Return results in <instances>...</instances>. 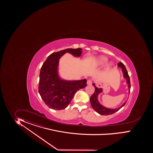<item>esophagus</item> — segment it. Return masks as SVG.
Returning <instances> with one entry per match:
<instances>
[{"label":"esophagus","mask_w":153,"mask_h":153,"mask_svg":"<svg viewBox=\"0 0 153 153\" xmlns=\"http://www.w3.org/2000/svg\"><path fill=\"white\" fill-rule=\"evenodd\" d=\"M91 84H92V81L91 79H88L87 81V85H91Z\"/></svg>","instance_id":"1"}]
</instances>
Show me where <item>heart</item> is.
<instances>
[{
	"label": "heart",
	"instance_id": "heart-1",
	"mask_svg": "<svg viewBox=\"0 0 153 153\" xmlns=\"http://www.w3.org/2000/svg\"><path fill=\"white\" fill-rule=\"evenodd\" d=\"M108 61V58L104 56H99L94 61V65L96 66H102L105 64ZM112 65L111 63H109L107 65V68H110Z\"/></svg>",
	"mask_w": 153,
	"mask_h": 153
}]
</instances>
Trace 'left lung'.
Returning a JSON list of instances; mask_svg holds the SVG:
<instances>
[{
	"instance_id": "8db88e82",
	"label": "left lung",
	"mask_w": 153,
	"mask_h": 153,
	"mask_svg": "<svg viewBox=\"0 0 153 153\" xmlns=\"http://www.w3.org/2000/svg\"><path fill=\"white\" fill-rule=\"evenodd\" d=\"M118 66L119 67L121 68L122 71L123 72V77L124 78H125L127 79V83L128 84V88H130V91L129 92H130V88H131V83H130V77L128 76V72L125 66V65H123L122 62H120L118 64ZM93 86L95 87V92L93 94V95H91V97H90V102H91V105L93 107V109L97 111V113H98L99 114H100V115H103V116H107V115H111L112 114L114 113H116V111H119L120 109L121 108L125 106V105L126 103V102H125L124 104L120 107V108H118L117 109H109V108H107L105 107L102 106V105H101L99 102L97 100V96L100 93H102V88H97L95 85V83H93Z\"/></svg>"
}]
</instances>
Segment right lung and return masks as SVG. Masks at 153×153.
I'll return each mask as SVG.
<instances>
[{
    "instance_id": "add662e5",
    "label": "right lung",
    "mask_w": 153,
    "mask_h": 153,
    "mask_svg": "<svg viewBox=\"0 0 153 153\" xmlns=\"http://www.w3.org/2000/svg\"><path fill=\"white\" fill-rule=\"evenodd\" d=\"M65 53L79 57L82 49L70 48L53 53L43 63L40 72L39 93L46 105L52 109H65L77 91L87 86L86 79L66 81L59 77L58 73L59 60Z\"/></svg>"
}]
</instances>
